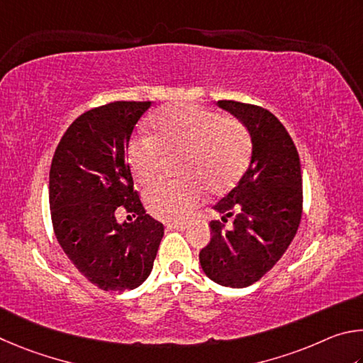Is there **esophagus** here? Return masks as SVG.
Returning <instances> with one entry per match:
<instances>
[{
	"label": "esophagus",
	"mask_w": 363,
	"mask_h": 363,
	"mask_svg": "<svg viewBox=\"0 0 363 363\" xmlns=\"http://www.w3.org/2000/svg\"><path fill=\"white\" fill-rule=\"evenodd\" d=\"M165 228H167L169 231H183V230H186L188 225L186 223H169Z\"/></svg>",
	"instance_id": "esophagus-1"
}]
</instances>
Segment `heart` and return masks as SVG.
<instances>
[{
  "mask_svg": "<svg viewBox=\"0 0 363 363\" xmlns=\"http://www.w3.org/2000/svg\"><path fill=\"white\" fill-rule=\"evenodd\" d=\"M250 152V133L239 119L194 105H169L148 118V138L132 140L127 164L137 185L150 188L161 177L164 161L178 159L175 174L183 182L151 189L145 199L152 217L178 223L194 212L204 191H231Z\"/></svg>",
  "mask_w": 363,
  "mask_h": 363,
  "instance_id": "heart-1",
  "label": "heart"
}]
</instances>
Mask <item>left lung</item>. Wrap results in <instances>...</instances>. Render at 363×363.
Wrapping results in <instances>:
<instances>
[{
    "instance_id": "1",
    "label": "left lung",
    "mask_w": 363,
    "mask_h": 363,
    "mask_svg": "<svg viewBox=\"0 0 363 363\" xmlns=\"http://www.w3.org/2000/svg\"><path fill=\"white\" fill-rule=\"evenodd\" d=\"M217 105L247 127L252 157L238 186L213 206L221 220L235 213L233 228L212 221L199 263L213 282L244 289L259 281L295 238L303 208L301 164L294 140L271 111L234 100Z\"/></svg>"
}]
</instances>
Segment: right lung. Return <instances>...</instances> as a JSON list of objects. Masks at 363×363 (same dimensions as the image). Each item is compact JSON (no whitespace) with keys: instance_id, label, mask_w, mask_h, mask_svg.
Instances as JSON below:
<instances>
[{"instance_id":"right-lung-1","label":"right lung","mask_w":363,"mask_h":363,"mask_svg":"<svg viewBox=\"0 0 363 363\" xmlns=\"http://www.w3.org/2000/svg\"><path fill=\"white\" fill-rule=\"evenodd\" d=\"M151 101H114L94 108L68 127L49 172L54 233L82 276L106 291H125L150 276L164 236L133 191L127 164L133 127ZM124 206L138 217L119 224Z\"/></svg>"}]
</instances>
